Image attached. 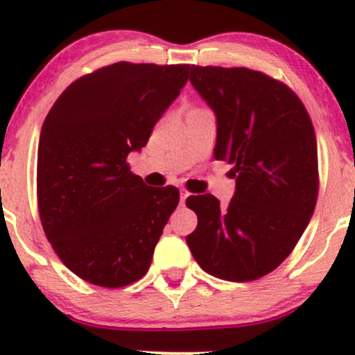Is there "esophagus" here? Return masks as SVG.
<instances>
[{
	"instance_id": "esophagus-1",
	"label": "esophagus",
	"mask_w": 355,
	"mask_h": 355,
	"mask_svg": "<svg viewBox=\"0 0 355 355\" xmlns=\"http://www.w3.org/2000/svg\"><path fill=\"white\" fill-rule=\"evenodd\" d=\"M189 191H180V203H182V205H183V203H185V200H187V198H189Z\"/></svg>"
}]
</instances>
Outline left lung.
<instances>
[{
    "label": "left lung",
    "instance_id": "8db88e82",
    "mask_svg": "<svg viewBox=\"0 0 355 355\" xmlns=\"http://www.w3.org/2000/svg\"><path fill=\"white\" fill-rule=\"evenodd\" d=\"M190 81L217 116V160L234 165L227 209L214 195H191L197 229L187 243L207 274L250 282L291 255L319 193L311 116L282 81L248 68L195 67Z\"/></svg>",
    "mask_w": 355,
    "mask_h": 355
}]
</instances>
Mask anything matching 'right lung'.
<instances>
[{
    "mask_svg": "<svg viewBox=\"0 0 355 355\" xmlns=\"http://www.w3.org/2000/svg\"><path fill=\"white\" fill-rule=\"evenodd\" d=\"M190 64L120 63L81 76L44 118L36 193L48 242L75 275L118 288L148 272L177 187H148L130 152L180 95Z\"/></svg>",
    "mask_w": 355,
    "mask_h": 355,
    "instance_id": "1",
    "label": "right lung"
}]
</instances>
